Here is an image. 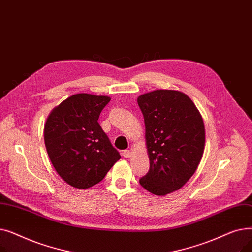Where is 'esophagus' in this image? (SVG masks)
Instances as JSON below:
<instances>
[{"label":"esophagus","mask_w":252,"mask_h":252,"mask_svg":"<svg viewBox=\"0 0 252 252\" xmlns=\"http://www.w3.org/2000/svg\"><path fill=\"white\" fill-rule=\"evenodd\" d=\"M123 155H124L125 158H128V157L131 156V152H130L129 150H125V151L123 152Z\"/></svg>","instance_id":"esophagus-1"}]
</instances>
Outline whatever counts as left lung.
Here are the masks:
<instances>
[{
    "label": "left lung",
    "instance_id": "left-lung-1",
    "mask_svg": "<svg viewBox=\"0 0 252 252\" xmlns=\"http://www.w3.org/2000/svg\"><path fill=\"white\" fill-rule=\"evenodd\" d=\"M137 101L150 160L140 184L148 192L164 196L181 189L199 165L205 145L203 119L193 101L180 91L156 90Z\"/></svg>",
    "mask_w": 252,
    "mask_h": 252
}]
</instances>
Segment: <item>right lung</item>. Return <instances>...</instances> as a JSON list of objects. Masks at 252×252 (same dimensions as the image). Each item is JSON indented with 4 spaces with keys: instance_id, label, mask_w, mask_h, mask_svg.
<instances>
[{
    "instance_id": "1",
    "label": "right lung",
    "mask_w": 252,
    "mask_h": 252,
    "mask_svg": "<svg viewBox=\"0 0 252 252\" xmlns=\"http://www.w3.org/2000/svg\"><path fill=\"white\" fill-rule=\"evenodd\" d=\"M109 101L107 96L75 94L47 118L44 140L49 158L61 179L74 188L94 186L121 159L98 123Z\"/></svg>"
}]
</instances>
